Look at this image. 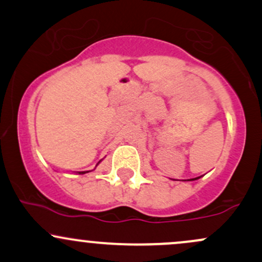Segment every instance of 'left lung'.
<instances>
[{"mask_svg":"<svg viewBox=\"0 0 262 262\" xmlns=\"http://www.w3.org/2000/svg\"><path fill=\"white\" fill-rule=\"evenodd\" d=\"M197 179H200V177H196V179H192V180H197Z\"/></svg>","mask_w":262,"mask_h":262,"instance_id":"obj_1","label":"left lung"}]
</instances>
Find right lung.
<instances>
[{"instance_id": "right-lung-1", "label": "right lung", "mask_w": 262, "mask_h": 262, "mask_svg": "<svg viewBox=\"0 0 262 262\" xmlns=\"http://www.w3.org/2000/svg\"><path fill=\"white\" fill-rule=\"evenodd\" d=\"M98 164H100V162H98ZM98 164H97V165H98ZM86 172H89V171H80L79 173H80V175H83V173H86Z\"/></svg>"}]
</instances>
